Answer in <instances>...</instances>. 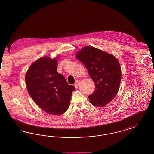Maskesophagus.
<instances>
[{"label":"esophagus","mask_w":154,"mask_h":154,"mask_svg":"<svg viewBox=\"0 0 154 154\" xmlns=\"http://www.w3.org/2000/svg\"><path fill=\"white\" fill-rule=\"evenodd\" d=\"M80 80H77L75 81V84H74V86H75V88L76 89L78 88L79 85V84H80Z\"/></svg>","instance_id":"1"}]
</instances>
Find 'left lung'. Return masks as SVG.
<instances>
[{
	"label": "left lung",
	"instance_id": "obj_1",
	"mask_svg": "<svg viewBox=\"0 0 154 154\" xmlns=\"http://www.w3.org/2000/svg\"><path fill=\"white\" fill-rule=\"evenodd\" d=\"M76 57L85 65L96 85L93 93L88 96L91 103L106 106L119 90L122 75L119 61L111 54L90 46L82 48Z\"/></svg>",
	"mask_w": 154,
	"mask_h": 154
}]
</instances>
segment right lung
<instances>
[{
	"label": "right lung",
	"mask_w": 154,
	"mask_h": 154,
	"mask_svg": "<svg viewBox=\"0 0 154 154\" xmlns=\"http://www.w3.org/2000/svg\"><path fill=\"white\" fill-rule=\"evenodd\" d=\"M57 58L44 57L31 65L26 74L28 93L43 111L60 116L68 110L75 88L57 72Z\"/></svg>",
	"instance_id": "right-lung-1"
}]
</instances>
